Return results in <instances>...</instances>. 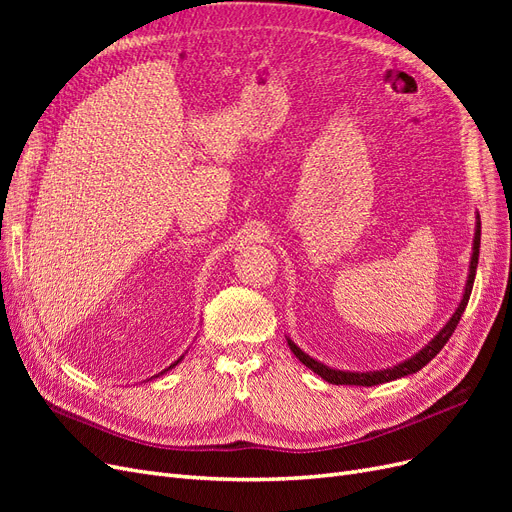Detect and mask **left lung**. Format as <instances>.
Listing matches in <instances>:
<instances>
[{"mask_svg": "<svg viewBox=\"0 0 512 512\" xmlns=\"http://www.w3.org/2000/svg\"><path fill=\"white\" fill-rule=\"evenodd\" d=\"M478 254H480V222L476 226V235H474V252H472V262H470V275H468V284H466V292H463V299L457 307V312L453 314V318L446 322V327L431 339V342L418 352L416 356H412V359L399 363L395 367H389V369H380V371H363V374H359V371H339V369H331L327 365L318 363L316 359H312V356H307L299 346H294L290 339H288V346L290 350L294 352V356L297 359L314 371V374H318L322 380H327L331 384H354V386H374V384H384V382H391V380H397V378H404V376H410V374H416L418 369H423L433 356H436L444 344L451 339V335L455 333L457 324L461 320V314L466 312V305L470 301V294H472V286H474V275H476V267H478Z\"/></svg>", "mask_w": 512, "mask_h": 512, "instance_id": "left-lung-1", "label": "left lung"}]
</instances>
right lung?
I'll return each mask as SVG.
<instances>
[{"instance_id": "1", "label": "right lung", "mask_w": 512, "mask_h": 512, "mask_svg": "<svg viewBox=\"0 0 512 512\" xmlns=\"http://www.w3.org/2000/svg\"><path fill=\"white\" fill-rule=\"evenodd\" d=\"M179 361H181V359H179ZM179 361H177V363H179ZM177 363H173V365H170V367H175V365H177ZM170 367H168V369H170Z\"/></svg>"}]
</instances>
